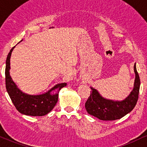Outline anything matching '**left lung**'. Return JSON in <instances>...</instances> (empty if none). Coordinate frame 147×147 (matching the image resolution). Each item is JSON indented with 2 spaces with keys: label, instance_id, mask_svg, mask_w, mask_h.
<instances>
[{
  "label": "left lung",
  "instance_id": "8db88e82",
  "mask_svg": "<svg viewBox=\"0 0 147 147\" xmlns=\"http://www.w3.org/2000/svg\"><path fill=\"white\" fill-rule=\"evenodd\" d=\"M136 74L134 87L128 96L123 100H113L103 98L93 87L90 97L85 103V109L90 115L103 121L119 119L133 110L136 106L139 95L140 80L139 74L134 65Z\"/></svg>",
  "mask_w": 147,
  "mask_h": 147
}]
</instances>
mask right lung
<instances>
[{
    "label": "right lung",
    "instance_id": "obj_1",
    "mask_svg": "<svg viewBox=\"0 0 147 147\" xmlns=\"http://www.w3.org/2000/svg\"><path fill=\"white\" fill-rule=\"evenodd\" d=\"M14 47L8 53L6 60L5 85L8 94L16 110L20 113L34 117L47 115L55 107L58 100L59 91L65 87L67 83L57 84L47 92L39 95L28 94L21 91L9 75L11 54ZM55 89L58 90L57 93L52 94V92Z\"/></svg>",
    "mask_w": 147,
    "mask_h": 147
}]
</instances>
